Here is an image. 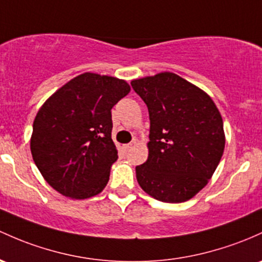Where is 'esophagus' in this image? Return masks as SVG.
I'll return each instance as SVG.
<instances>
[{
  "instance_id": "obj_1",
  "label": "esophagus",
  "mask_w": 262,
  "mask_h": 262,
  "mask_svg": "<svg viewBox=\"0 0 262 262\" xmlns=\"http://www.w3.org/2000/svg\"><path fill=\"white\" fill-rule=\"evenodd\" d=\"M132 148H133V143H129V144H125V145H123V149H124L125 151L130 150Z\"/></svg>"
}]
</instances>
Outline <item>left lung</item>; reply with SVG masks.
Here are the masks:
<instances>
[{"mask_svg":"<svg viewBox=\"0 0 262 262\" xmlns=\"http://www.w3.org/2000/svg\"><path fill=\"white\" fill-rule=\"evenodd\" d=\"M149 111L148 160L136 168L140 188L164 203H183L216 170L224 148L223 118L208 93L171 72L133 79Z\"/></svg>","mask_w":262,"mask_h":262,"instance_id":"left-lung-1","label":"left lung"}]
</instances>
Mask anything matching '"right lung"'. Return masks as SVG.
I'll return each instance as SVG.
<instances>
[{
    "mask_svg": "<svg viewBox=\"0 0 262 262\" xmlns=\"http://www.w3.org/2000/svg\"><path fill=\"white\" fill-rule=\"evenodd\" d=\"M129 92L124 79L85 72L43 103L33 122L31 153L54 190L82 200L105 188L118 159L111 111Z\"/></svg>",
    "mask_w": 262,
    "mask_h": 262,
    "instance_id": "right-lung-1",
    "label": "right lung"
}]
</instances>
